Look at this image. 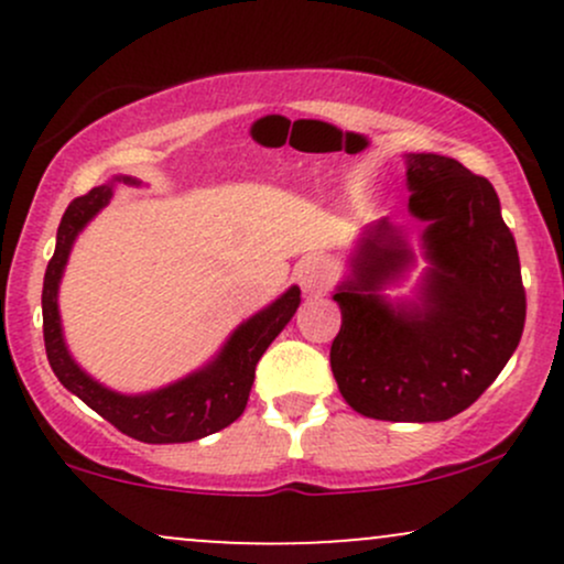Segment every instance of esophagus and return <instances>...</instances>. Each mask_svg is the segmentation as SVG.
Listing matches in <instances>:
<instances>
[{
  "label": "esophagus",
  "mask_w": 564,
  "mask_h": 564,
  "mask_svg": "<svg viewBox=\"0 0 564 564\" xmlns=\"http://www.w3.org/2000/svg\"><path fill=\"white\" fill-rule=\"evenodd\" d=\"M294 278L302 286V291H307V294H321V291H326L328 283H332V264L315 254L304 257V260L296 262Z\"/></svg>",
  "instance_id": "34e87169"
}]
</instances>
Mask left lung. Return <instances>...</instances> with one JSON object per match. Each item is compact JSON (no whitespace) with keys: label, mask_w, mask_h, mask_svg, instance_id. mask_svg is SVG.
Here are the masks:
<instances>
[{"label":"left lung","mask_w":564,"mask_h":564,"mask_svg":"<svg viewBox=\"0 0 564 564\" xmlns=\"http://www.w3.org/2000/svg\"><path fill=\"white\" fill-rule=\"evenodd\" d=\"M408 212L426 225L419 302L379 294L413 264L405 236L371 225L334 302L332 371L349 408L381 422H445L475 403L525 328V289L494 185L456 159L408 153Z\"/></svg>","instance_id":"8db88e82"}]
</instances>
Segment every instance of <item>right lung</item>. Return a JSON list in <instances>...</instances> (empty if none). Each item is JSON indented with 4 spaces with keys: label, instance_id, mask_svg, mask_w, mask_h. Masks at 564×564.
Returning a JSON list of instances; mask_svg holds the SVG:
<instances>
[{
    "label": "right lung",
    "instance_id": "1",
    "mask_svg": "<svg viewBox=\"0 0 564 564\" xmlns=\"http://www.w3.org/2000/svg\"><path fill=\"white\" fill-rule=\"evenodd\" d=\"M116 180L138 185V180L132 177ZM111 196L113 187L100 185L93 187L87 196L74 198L61 219V228H57L55 254L47 264L42 289L44 347H47L50 366L68 392L84 400L116 430L140 440V443H191V440L215 435L243 413L251 384H254L257 364H260L270 341L283 332V326L294 318L296 307H300V286H291L273 304H268L241 323L225 341V347L219 349L217 358L209 366L193 371L191 377L145 394H121L108 390L89 373H84L70 358L66 339H63L61 313H57V286H61L76 236L111 200Z\"/></svg>",
    "mask_w": 564,
    "mask_h": 564
}]
</instances>
